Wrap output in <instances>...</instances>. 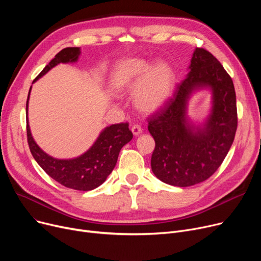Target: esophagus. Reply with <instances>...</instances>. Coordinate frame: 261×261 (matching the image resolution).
<instances>
[{
    "label": "esophagus",
    "mask_w": 261,
    "mask_h": 261,
    "mask_svg": "<svg viewBox=\"0 0 261 261\" xmlns=\"http://www.w3.org/2000/svg\"><path fill=\"white\" fill-rule=\"evenodd\" d=\"M131 131H132V133L134 134V135H140L142 132H143V128L140 126V125H134V126H132V128H131Z\"/></svg>",
    "instance_id": "1"
}]
</instances>
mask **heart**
<instances>
[{
    "label": "heart",
    "instance_id": "1",
    "mask_svg": "<svg viewBox=\"0 0 261 261\" xmlns=\"http://www.w3.org/2000/svg\"><path fill=\"white\" fill-rule=\"evenodd\" d=\"M134 102L141 111L152 113L167 103L171 97L175 75L166 63L150 66L145 59L130 58L117 62L110 76V85L117 91L132 90Z\"/></svg>",
    "mask_w": 261,
    "mask_h": 261
}]
</instances>
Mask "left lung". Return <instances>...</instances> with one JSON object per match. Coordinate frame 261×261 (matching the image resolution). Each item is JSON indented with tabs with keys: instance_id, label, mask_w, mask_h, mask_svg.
<instances>
[{
	"instance_id": "8db88e82",
	"label": "left lung",
	"mask_w": 261,
	"mask_h": 261,
	"mask_svg": "<svg viewBox=\"0 0 261 261\" xmlns=\"http://www.w3.org/2000/svg\"><path fill=\"white\" fill-rule=\"evenodd\" d=\"M189 70L167 103L148 117L155 142L152 171L162 182L179 187L201 183L217 171L234 142L238 122L234 84L217 58L198 47ZM201 87L212 89L213 110L204 127L196 128L186 110L191 93Z\"/></svg>"
}]
</instances>
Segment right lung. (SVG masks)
<instances>
[{
  "mask_svg": "<svg viewBox=\"0 0 261 261\" xmlns=\"http://www.w3.org/2000/svg\"><path fill=\"white\" fill-rule=\"evenodd\" d=\"M79 55L80 47L63 48L36 77L34 82L59 63L77 61ZM30 93L26 101V112ZM26 132L31 152L40 167L61 185L82 191L92 190L106 181L116 165L120 149L133 138L128 122L115 123L107 127L100 133L98 139L86 153L72 160H58L46 154L36 144L31 133L29 118L26 119Z\"/></svg>",
  "mask_w": 261,
  "mask_h": 261,
  "instance_id": "obj_1",
  "label": "right lung"
}]
</instances>
